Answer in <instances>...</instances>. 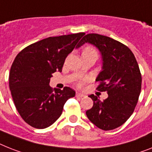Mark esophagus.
I'll list each match as a JSON object with an SVG mask.
<instances>
[{
	"instance_id": "1",
	"label": "esophagus",
	"mask_w": 152,
	"mask_h": 152,
	"mask_svg": "<svg viewBox=\"0 0 152 152\" xmlns=\"http://www.w3.org/2000/svg\"><path fill=\"white\" fill-rule=\"evenodd\" d=\"M76 96H77V97L82 98V97H85V95L83 93H81V92H77V93H76Z\"/></svg>"
}]
</instances>
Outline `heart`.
Segmentation results:
<instances>
[{"label": "heart", "mask_w": 152, "mask_h": 152, "mask_svg": "<svg viewBox=\"0 0 152 152\" xmlns=\"http://www.w3.org/2000/svg\"><path fill=\"white\" fill-rule=\"evenodd\" d=\"M96 53L95 50L93 48H91V47H86V48L84 49L83 52L82 53Z\"/></svg>", "instance_id": "heart-1"}]
</instances>
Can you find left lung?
<instances>
[{
  "label": "left lung",
  "instance_id": "left-lung-1",
  "mask_svg": "<svg viewBox=\"0 0 152 152\" xmlns=\"http://www.w3.org/2000/svg\"><path fill=\"white\" fill-rule=\"evenodd\" d=\"M85 43L99 50L102 66L96 81V89L107 91L108 98L101 100L89 96L93 106L86 111L88 120L103 130L116 129L126 122L135 109L141 89V75L134 55L121 42L99 34H87L76 48Z\"/></svg>",
  "mask_w": 152,
  "mask_h": 152
}]
</instances>
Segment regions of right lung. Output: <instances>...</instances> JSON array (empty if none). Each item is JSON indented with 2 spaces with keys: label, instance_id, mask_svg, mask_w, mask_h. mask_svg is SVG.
Returning a JSON list of instances; mask_svg holds the SVG:
<instances>
[{
  "label": "right lung",
  "instance_id": "1",
  "mask_svg": "<svg viewBox=\"0 0 152 152\" xmlns=\"http://www.w3.org/2000/svg\"><path fill=\"white\" fill-rule=\"evenodd\" d=\"M85 34L43 39L16 56L10 70L9 88L18 112L30 126L44 129L52 125L67 100L75 96L71 88L53 89L49 85L52 74L62 71L66 57Z\"/></svg>",
  "mask_w": 152,
  "mask_h": 152
}]
</instances>
